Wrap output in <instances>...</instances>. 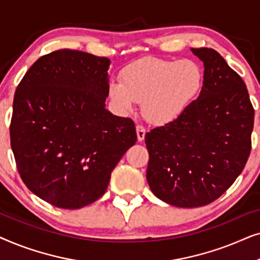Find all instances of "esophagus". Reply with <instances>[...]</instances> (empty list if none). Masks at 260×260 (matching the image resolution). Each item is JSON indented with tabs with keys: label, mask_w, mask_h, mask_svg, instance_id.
Segmentation results:
<instances>
[{
	"label": "esophagus",
	"mask_w": 260,
	"mask_h": 260,
	"mask_svg": "<svg viewBox=\"0 0 260 260\" xmlns=\"http://www.w3.org/2000/svg\"><path fill=\"white\" fill-rule=\"evenodd\" d=\"M136 133H137V140L138 142H142L145 137V129L142 125L136 126Z\"/></svg>",
	"instance_id": "esophagus-1"
}]
</instances>
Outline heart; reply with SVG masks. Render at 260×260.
<instances>
[{"label": "heart", "mask_w": 260, "mask_h": 260, "mask_svg": "<svg viewBox=\"0 0 260 260\" xmlns=\"http://www.w3.org/2000/svg\"><path fill=\"white\" fill-rule=\"evenodd\" d=\"M205 71L193 59L143 58L126 65L120 83L112 81L109 97L117 111H133L141 102L144 118L154 125H167L179 119L200 95Z\"/></svg>", "instance_id": "obj_1"}]
</instances>
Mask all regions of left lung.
<instances>
[{
	"label": "left lung",
	"mask_w": 260,
	"mask_h": 260,
	"mask_svg": "<svg viewBox=\"0 0 260 260\" xmlns=\"http://www.w3.org/2000/svg\"><path fill=\"white\" fill-rule=\"evenodd\" d=\"M204 62L205 84L175 122L145 135L147 181L155 197L176 207L208 205L246 165L254 110L246 85L212 48H190Z\"/></svg>",
	"instance_id": "left-lung-1"
}]
</instances>
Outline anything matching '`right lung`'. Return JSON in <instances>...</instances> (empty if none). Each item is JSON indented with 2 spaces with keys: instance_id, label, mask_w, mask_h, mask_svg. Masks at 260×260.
<instances>
[{
  "instance_id": "1",
  "label": "right lung",
  "mask_w": 260,
  "mask_h": 260,
  "mask_svg": "<svg viewBox=\"0 0 260 260\" xmlns=\"http://www.w3.org/2000/svg\"><path fill=\"white\" fill-rule=\"evenodd\" d=\"M110 63L60 49L37 60L15 91L10 144L17 170L31 193L55 207L78 209L103 197L137 141L133 120L105 109Z\"/></svg>"
}]
</instances>
